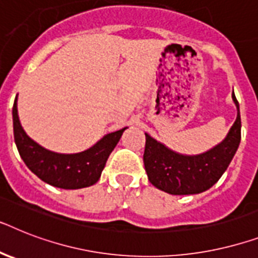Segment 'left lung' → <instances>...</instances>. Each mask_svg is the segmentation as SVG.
<instances>
[{"instance_id": "1", "label": "left lung", "mask_w": 258, "mask_h": 258, "mask_svg": "<svg viewBox=\"0 0 258 258\" xmlns=\"http://www.w3.org/2000/svg\"><path fill=\"white\" fill-rule=\"evenodd\" d=\"M237 116L223 142L199 155H183L171 150L146 133L143 162L150 183L171 195H196L219 181L231 164L241 140L240 106L234 94Z\"/></svg>"}]
</instances>
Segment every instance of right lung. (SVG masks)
<instances>
[{"mask_svg": "<svg viewBox=\"0 0 258 258\" xmlns=\"http://www.w3.org/2000/svg\"><path fill=\"white\" fill-rule=\"evenodd\" d=\"M124 128L104 135L93 147L78 154H58L39 146L21 125L17 98L13 106L14 140L21 158L42 181L62 189L86 188L99 180L108 156L122 138Z\"/></svg>", "mask_w": 258, "mask_h": 258, "instance_id": "add662e5", "label": "right lung"}]
</instances>
